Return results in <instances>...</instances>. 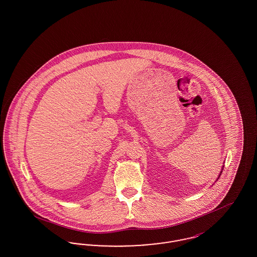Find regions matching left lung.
Here are the masks:
<instances>
[{"mask_svg":"<svg viewBox=\"0 0 257 257\" xmlns=\"http://www.w3.org/2000/svg\"><path fill=\"white\" fill-rule=\"evenodd\" d=\"M222 170H223V168H222ZM221 172H222V171H221ZM221 172H220V173H221ZM220 175H219V177H220Z\"/></svg>","mask_w":257,"mask_h":257,"instance_id":"1","label":"left lung"}]
</instances>
